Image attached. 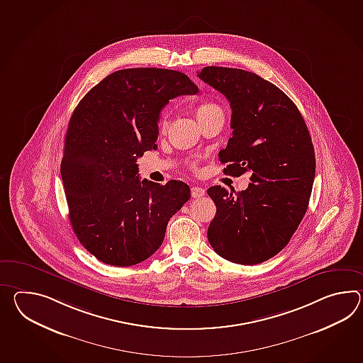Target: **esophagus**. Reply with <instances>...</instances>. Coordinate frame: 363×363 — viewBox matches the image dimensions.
<instances>
[{
	"mask_svg": "<svg viewBox=\"0 0 363 363\" xmlns=\"http://www.w3.org/2000/svg\"><path fill=\"white\" fill-rule=\"evenodd\" d=\"M206 195V190L201 186H193L191 187V196L193 198H201Z\"/></svg>",
	"mask_w": 363,
	"mask_h": 363,
	"instance_id": "obj_1",
	"label": "esophagus"
}]
</instances>
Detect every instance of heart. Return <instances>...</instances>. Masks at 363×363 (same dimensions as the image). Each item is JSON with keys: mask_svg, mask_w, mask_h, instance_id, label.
<instances>
[{"mask_svg": "<svg viewBox=\"0 0 363 363\" xmlns=\"http://www.w3.org/2000/svg\"><path fill=\"white\" fill-rule=\"evenodd\" d=\"M218 112H223V111H221L220 105L213 103V101H201V103H198V104L195 105V108H194V113H195V116H196V118H198V121L199 122L206 120V118H208L212 114ZM157 126H159V131H160L162 134H165L167 130L169 128L168 116H165V114L162 116L160 120H159Z\"/></svg>", "mask_w": 363, "mask_h": 363, "instance_id": "heart-1", "label": "heart"}]
</instances>
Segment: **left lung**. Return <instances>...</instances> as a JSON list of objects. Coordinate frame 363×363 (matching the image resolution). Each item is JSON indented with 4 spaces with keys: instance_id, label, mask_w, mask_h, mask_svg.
Wrapping results in <instances>:
<instances>
[{
    "instance_id": "1",
    "label": "left lung",
    "mask_w": 363,
    "mask_h": 363,
    "mask_svg": "<svg viewBox=\"0 0 363 363\" xmlns=\"http://www.w3.org/2000/svg\"><path fill=\"white\" fill-rule=\"evenodd\" d=\"M232 108L233 137L218 153L224 173H251L243 191L212 186L216 206L208 241L221 258L252 266L288 245L308 207L315 152L298 108L281 89L242 69L207 66L198 73Z\"/></svg>"
}]
</instances>
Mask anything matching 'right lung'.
<instances>
[{"instance_id": "1", "label": "right lung", "mask_w": 363, "mask_h": 363, "mask_svg": "<svg viewBox=\"0 0 363 363\" xmlns=\"http://www.w3.org/2000/svg\"><path fill=\"white\" fill-rule=\"evenodd\" d=\"M198 87L179 72L156 67L109 74L77 105L61 162L69 218L86 250L105 264L129 267L162 246L169 218L190 187L139 179L138 157L156 148L160 111Z\"/></svg>"}]
</instances>
